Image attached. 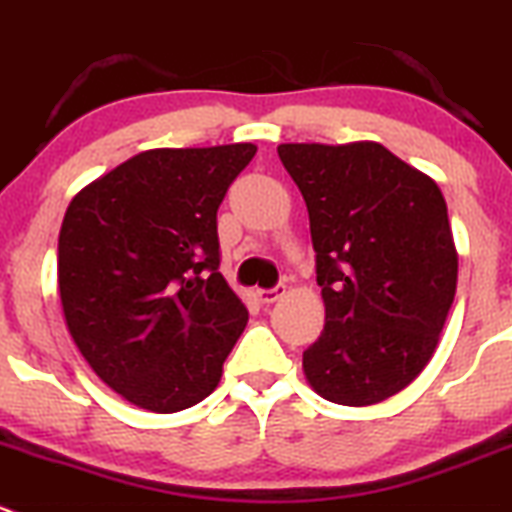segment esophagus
Instances as JSON below:
<instances>
[{
    "label": "esophagus",
    "mask_w": 512,
    "mask_h": 512,
    "mask_svg": "<svg viewBox=\"0 0 512 512\" xmlns=\"http://www.w3.org/2000/svg\"><path fill=\"white\" fill-rule=\"evenodd\" d=\"M284 289H286L284 284H276L271 286V289H259L256 291V299H259L261 304H274V301L284 294Z\"/></svg>",
    "instance_id": "34e87169"
}]
</instances>
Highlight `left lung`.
<instances>
[{
  "label": "left lung",
  "instance_id": "8db88e82",
  "mask_svg": "<svg viewBox=\"0 0 512 512\" xmlns=\"http://www.w3.org/2000/svg\"><path fill=\"white\" fill-rule=\"evenodd\" d=\"M279 158L306 201L326 306L304 374L329 402L377 405L425 369L455 299L447 203L379 143H286Z\"/></svg>",
  "mask_w": 512,
  "mask_h": 512
}]
</instances>
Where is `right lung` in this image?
<instances>
[{"label":"right lung","mask_w":512,"mask_h":512,"mask_svg":"<svg viewBox=\"0 0 512 512\" xmlns=\"http://www.w3.org/2000/svg\"><path fill=\"white\" fill-rule=\"evenodd\" d=\"M256 145L158 148L82 188L57 243L67 329L97 377L143 410L198 405L248 321L221 276L218 206Z\"/></svg>","instance_id":"add662e5"}]
</instances>
